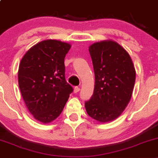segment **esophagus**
I'll list each match as a JSON object with an SVG mask.
<instances>
[{
    "mask_svg": "<svg viewBox=\"0 0 158 158\" xmlns=\"http://www.w3.org/2000/svg\"><path fill=\"white\" fill-rule=\"evenodd\" d=\"M79 91H80V88H79V87L76 86L74 88V92H75V93H77V92H79Z\"/></svg>",
    "mask_w": 158,
    "mask_h": 158,
    "instance_id": "obj_1",
    "label": "esophagus"
}]
</instances>
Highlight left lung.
Listing matches in <instances>:
<instances>
[{"label":"left lung","mask_w":158,"mask_h":158,"mask_svg":"<svg viewBox=\"0 0 158 158\" xmlns=\"http://www.w3.org/2000/svg\"><path fill=\"white\" fill-rule=\"evenodd\" d=\"M95 73L93 95L85 102L87 113L100 122L117 118L128 106L135 82V66L126 50L114 41L89 47Z\"/></svg>","instance_id":"8db88e82"}]
</instances>
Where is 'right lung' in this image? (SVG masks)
I'll return each mask as SVG.
<instances>
[{"mask_svg": "<svg viewBox=\"0 0 158 158\" xmlns=\"http://www.w3.org/2000/svg\"><path fill=\"white\" fill-rule=\"evenodd\" d=\"M71 45L56 40L38 43L26 52L18 69V83L35 119L49 123L63 110L73 89L65 78V56Z\"/></svg>", "mask_w": 158, "mask_h": 158, "instance_id": "add662e5", "label": "right lung"}]
</instances>
